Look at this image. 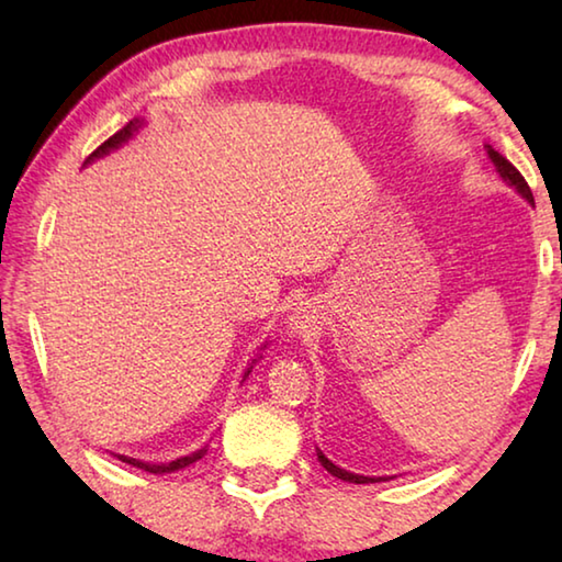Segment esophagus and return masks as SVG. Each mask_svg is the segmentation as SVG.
<instances>
[{"mask_svg":"<svg viewBox=\"0 0 562 562\" xmlns=\"http://www.w3.org/2000/svg\"><path fill=\"white\" fill-rule=\"evenodd\" d=\"M310 312L307 310H294L292 315H290V327L294 329V331H307L310 329Z\"/></svg>","mask_w":562,"mask_h":562,"instance_id":"obj_1","label":"esophagus"}]
</instances>
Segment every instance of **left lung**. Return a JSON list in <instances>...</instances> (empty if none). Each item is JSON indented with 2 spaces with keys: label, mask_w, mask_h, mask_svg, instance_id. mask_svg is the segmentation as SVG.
<instances>
[{
  "label": "left lung",
  "mask_w": 562,
  "mask_h": 562,
  "mask_svg": "<svg viewBox=\"0 0 562 562\" xmlns=\"http://www.w3.org/2000/svg\"><path fill=\"white\" fill-rule=\"evenodd\" d=\"M488 156H491V160L493 164L498 166V173L508 180L510 186H516V190L518 193L526 198L528 203H532V193H530V186L526 183V178L520 176V170L510 164L508 158H503L498 150H493V148H488ZM317 456H319V463L325 465V469L331 473V475H337V479H341V481H349V483H374L376 479H369V475H357V473H349V471H345V469H339V465H335L331 463L329 459H325V453L322 451H317ZM382 481V479H379Z\"/></svg>",
  "instance_id": "obj_1"
}]
</instances>
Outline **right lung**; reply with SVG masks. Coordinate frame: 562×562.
Masks as SVG:
<instances>
[{
	"instance_id": "right-lung-1",
	"label": "right lung",
	"mask_w": 562,
	"mask_h": 562,
	"mask_svg": "<svg viewBox=\"0 0 562 562\" xmlns=\"http://www.w3.org/2000/svg\"><path fill=\"white\" fill-rule=\"evenodd\" d=\"M138 126H140V121H138V119H136V121H128L126 126H123L121 131L113 133V136H111L109 140H103V144H101V146H99L97 150H93V154L89 156V160H91V158H97V156L109 154L111 148L121 146L123 140H128V138L133 136V131H138ZM205 451H207V449H201V451H195V453H190V456H183V459H176V461H170V463H144V461L128 459V456H119V459H121L123 463H131V465H136V469H144V471H148V473L164 475V473H176V471H180V469H186V465L195 463L198 459H203Z\"/></svg>"
}]
</instances>
